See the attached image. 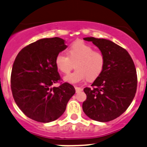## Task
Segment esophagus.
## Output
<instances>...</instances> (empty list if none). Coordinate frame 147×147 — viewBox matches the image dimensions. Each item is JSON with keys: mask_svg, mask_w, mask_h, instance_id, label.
<instances>
[{"mask_svg": "<svg viewBox=\"0 0 147 147\" xmlns=\"http://www.w3.org/2000/svg\"><path fill=\"white\" fill-rule=\"evenodd\" d=\"M75 90H76V92H81V91H82V89L79 87H75Z\"/></svg>", "mask_w": 147, "mask_h": 147, "instance_id": "1", "label": "esophagus"}]
</instances>
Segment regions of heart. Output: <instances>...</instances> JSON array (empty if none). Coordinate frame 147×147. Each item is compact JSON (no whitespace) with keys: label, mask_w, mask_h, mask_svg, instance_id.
<instances>
[{"label":"heart","mask_w":147,"mask_h":147,"mask_svg":"<svg viewBox=\"0 0 147 147\" xmlns=\"http://www.w3.org/2000/svg\"><path fill=\"white\" fill-rule=\"evenodd\" d=\"M68 55L59 52L55 57V65L63 74H68L76 63L77 70L64 77L65 82L78 84L86 79L95 80L101 74L105 65V56L100 51L82 41H76L70 46Z\"/></svg>","instance_id":"obj_1"}]
</instances>
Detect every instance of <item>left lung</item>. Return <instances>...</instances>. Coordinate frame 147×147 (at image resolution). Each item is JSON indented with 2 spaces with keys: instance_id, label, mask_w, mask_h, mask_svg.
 I'll return each mask as SVG.
<instances>
[{
  "instance_id": "8db88e82",
  "label": "left lung",
  "mask_w": 147,
  "mask_h": 147,
  "mask_svg": "<svg viewBox=\"0 0 147 147\" xmlns=\"http://www.w3.org/2000/svg\"><path fill=\"white\" fill-rule=\"evenodd\" d=\"M84 40L98 47L105 56V65L92 88L84 89L87 99L83 111L93 120L109 122L123 114L133 101L138 82L136 69L130 55L120 46L104 38Z\"/></svg>"
}]
</instances>
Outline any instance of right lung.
I'll return each instance as SVG.
<instances>
[{"label":"right lung","instance_id":"add662e5","mask_svg":"<svg viewBox=\"0 0 147 147\" xmlns=\"http://www.w3.org/2000/svg\"><path fill=\"white\" fill-rule=\"evenodd\" d=\"M66 48L60 38H43L24 47L16 57L11 88L14 101L28 117L44 123L56 120L75 94L69 83L52 87L61 80L55 57Z\"/></svg>","mask_w":147,"mask_h":147}]
</instances>
